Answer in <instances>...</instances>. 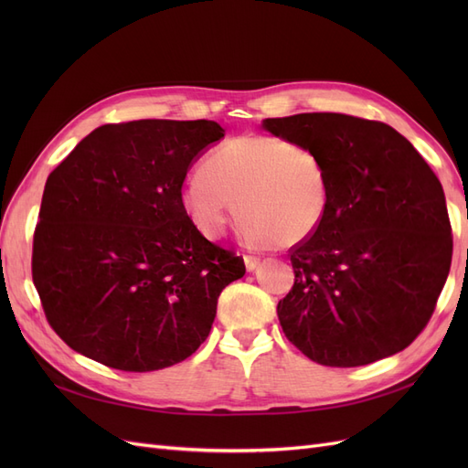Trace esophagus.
Returning a JSON list of instances; mask_svg holds the SVG:
<instances>
[{
  "mask_svg": "<svg viewBox=\"0 0 468 468\" xmlns=\"http://www.w3.org/2000/svg\"><path fill=\"white\" fill-rule=\"evenodd\" d=\"M244 261H246L248 271H253V269H258L261 258H258V256H244Z\"/></svg>",
  "mask_w": 468,
  "mask_h": 468,
  "instance_id": "esophagus-1",
  "label": "esophagus"
}]
</instances>
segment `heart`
Masks as SVG:
<instances>
[{"label":"heart","mask_w":468,"mask_h":468,"mask_svg":"<svg viewBox=\"0 0 468 468\" xmlns=\"http://www.w3.org/2000/svg\"><path fill=\"white\" fill-rule=\"evenodd\" d=\"M253 246H294L313 236L330 203L320 154L282 136L244 134L212 152L181 187V207L207 238L238 217Z\"/></svg>","instance_id":"obj_1"}]
</instances>
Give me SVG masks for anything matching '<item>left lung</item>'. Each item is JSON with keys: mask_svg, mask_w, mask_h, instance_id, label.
<instances>
[{"mask_svg": "<svg viewBox=\"0 0 468 468\" xmlns=\"http://www.w3.org/2000/svg\"><path fill=\"white\" fill-rule=\"evenodd\" d=\"M263 129L316 150L330 187L320 229L291 250L294 285L277 304L287 339L328 367L406 349L428 325L452 256L433 169L380 121L301 112Z\"/></svg>", "mask_w": 468, "mask_h": 468, "instance_id": "left-lung-1", "label": "left lung"}]
</instances>
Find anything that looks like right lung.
Segmentation results:
<instances>
[{"instance_id":"add662e5","label":"right lung","mask_w":468,"mask_h":468,"mask_svg":"<svg viewBox=\"0 0 468 468\" xmlns=\"http://www.w3.org/2000/svg\"><path fill=\"white\" fill-rule=\"evenodd\" d=\"M224 136L215 121L103 124L48 176L33 282L52 330L111 369L146 373L199 349L244 260L181 207L189 165Z\"/></svg>"}]
</instances>
